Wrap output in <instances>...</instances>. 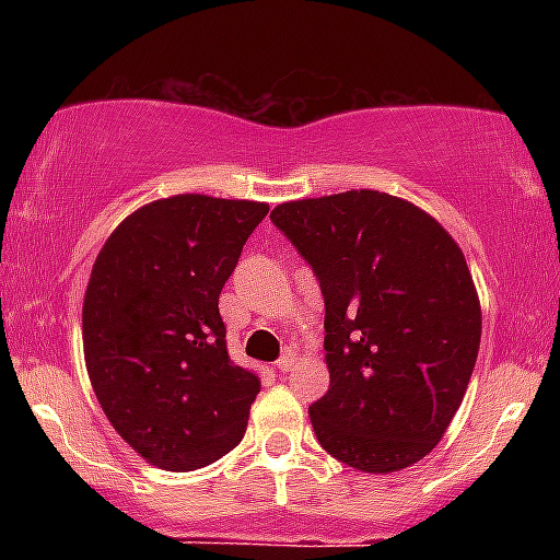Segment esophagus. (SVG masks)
<instances>
[{"label": "esophagus", "mask_w": 560, "mask_h": 560, "mask_svg": "<svg viewBox=\"0 0 560 560\" xmlns=\"http://www.w3.org/2000/svg\"><path fill=\"white\" fill-rule=\"evenodd\" d=\"M294 361H298V358H294V352L287 350L284 355H281L279 361H276V371H279V374H287V371H292Z\"/></svg>", "instance_id": "34e87169"}]
</instances>
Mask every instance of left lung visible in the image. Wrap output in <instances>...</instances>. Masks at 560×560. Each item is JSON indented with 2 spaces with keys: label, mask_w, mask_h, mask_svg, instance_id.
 <instances>
[{
  "label": "left lung",
  "mask_w": 560,
  "mask_h": 560,
  "mask_svg": "<svg viewBox=\"0 0 560 560\" xmlns=\"http://www.w3.org/2000/svg\"><path fill=\"white\" fill-rule=\"evenodd\" d=\"M271 221L324 294L331 382L307 410L320 447L365 474L419 464L464 402L479 352L460 247L413 202L374 189L281 202Z\"/></svg>",
  "instance_id": "obj_1"
}]
</instances>
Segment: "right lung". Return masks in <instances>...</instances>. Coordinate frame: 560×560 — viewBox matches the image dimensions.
Returning <instances> with one entry per match:
<instances>
[{
  "label": "right lung",
  "instance_id": "add662e5",
  "mask_svg": "<svg viewBox=\"0 0 560 560\" xmlns=\"http://www.w3.org/2000/svg\"><path fill=\"white\" fill-rule=\"evenodd\" d=\"M266 215L253 199H155L96 255L83 358L107 421L147 464L195 471L242 442L260 378L231 363L218 298Z\"/></svg>",
  "mask_w": 560,
  "mask_h": 560
}]
</instances>
